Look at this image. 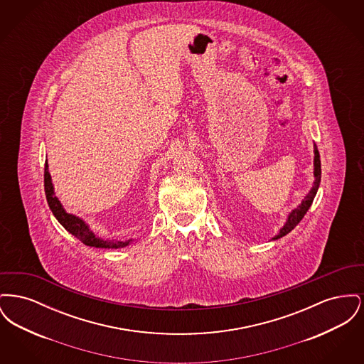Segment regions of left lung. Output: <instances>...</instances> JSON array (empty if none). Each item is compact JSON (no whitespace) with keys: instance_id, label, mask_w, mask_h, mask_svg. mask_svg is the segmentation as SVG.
<instances>
[{"instance_id":"1","label":"left lung","mask_w":364,"mask_h":364,"mask_svg":"<svg viewBox=\"0 0 364 364\" xmlns=\"http://www.w3.org/2000/svg\"><path fill=\"white\" fill-rule=\"evenodd\" d=\"M314 154H315V156H314V176H315V181H314L311 191L304 198L301 205H299V208L292 210V213L288 215V220H287L285 225L279 229V233H278L277 236L273 237V240H277L279 237L288 235L294 229V226L297 225L303 220V217L306 215V213L309 211V208L312 205V200H314V198L316 195V191L319 188V183H321V158H319V151H318L316 146L314 149Z\"/></svg>"}]
</instances>
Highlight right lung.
I'll list each match as a JSON object with an SVG mask.
<instances>
[{
	"label": "right lung",
	"instance_id": "obj_1",
	"mask_svg": "<svg viewBox=\"0 0 364 364\" xmlns=\"http://www.w3.org/2000/svg\"><path fill=\"white\" fill-rule=\"evenodd\" d=\"M45 193H46L49 208L52 210L54 217L58 220V223L83 244L90 245V247H97V248H122V247H125V245H128L129 242H132V240L114 242V240L100 239L90 230V228L82 218L67 213L61 206L60 200L54 196V188H53L52 177L49 173L48 159L45 162Z\"/></svg>",
	"mask_w": 364,
	"mask_h": 364
}]
</instances>
